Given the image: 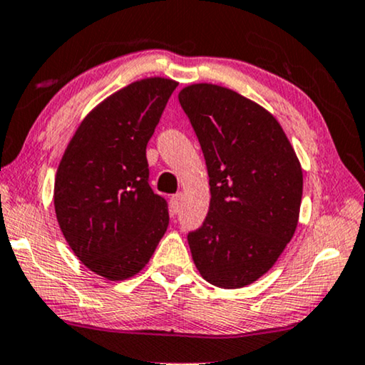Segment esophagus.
<instances>
[{
    "label": "esophagus",
    "mask_w": 365,
    "mask_h": 365,
    "mask_svg": "<svg viewBox=\"0 0 365 365\" xmlns=\"http://www.w3.org/2000/svg\"><path fill=\"white\" fill-rule=\"evenodd\" d=\"M181 201H182V194L181 192H176L171 197V212H173V215H176V212L179 211V207H181Z\"/></svg>",
    "instance_id": "1"
}]
</instances>
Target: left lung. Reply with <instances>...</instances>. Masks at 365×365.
Masks as SVG:
<instances>
[{"instance_id":"obj_1","label":"left lung","mask_w":365,"mask_h":365,"mask_svg":"<svg viewBox=\"0 0 365 365\" xmlns=\"http://www.w3.org/2000/svg\"><path fill=\"white\" fill-rule=\"evenodd\" d=\"M179 103L200 140L211 202L187 235L206 282L241 288L275 264L295 233L304 176L275 117L233 90L196 83Z\"/></svg>"}]
</instances>
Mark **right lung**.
Wrapping results in <instances>:
<instances>
[{
  "mask_svg": "<svg viewBox=\"0 0 365 365\" xmlns=\"http://www.w3.org/2000/svg\"><path fill=\"white\" fill-rule=\"evenodd\" d=\"M176 87L158 77L115 92L85 117L60 160L53 200L61 233L107 280L139 273L168 230V201L149 186L145 148Z\"/></svg>",
  "mask_w": 365,
  "mask_h": 365,
  "instance_id": "add662e5",
  "label": "right lung"
}]
</instances>
